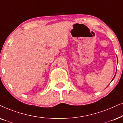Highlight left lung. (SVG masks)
Wrapping results in <instances>:
<instances>
[{
  "mask_svg": "<svg viewBox=\"0 0 123 123\" xmlns=\"http://www.w3.org/2000/svg\"><path fill=\"white\" fill-rule=\"evenodd\" d=\"M114 78H115V76H114V78H113V79H114ZM113 79H112V80H113Z\"/></svg>",
  "mask_w": 123,
  "mask_h": 123,
  "instance_id": "1",
  "label": "left lung"
}]
</instances>
